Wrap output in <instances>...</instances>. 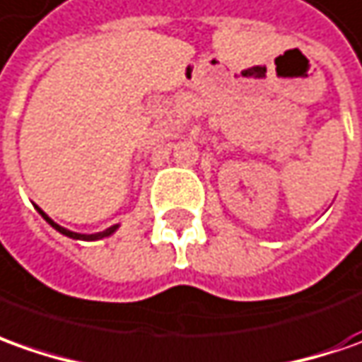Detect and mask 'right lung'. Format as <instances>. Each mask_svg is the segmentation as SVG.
Here are the masks:
<instances>
[{"label": "right lung", "instance_id": "1", "mask_svg": "<svg viewBox=\"0 0 362 362\" xmlns=\"http://www.w3.org/2000/svg\"><path fill=\"white\" fill-rule=\"evenodd\" d=\"M35 208H37V212L44 216V220L47 222V224H52V226H54L57 232H62L64 236H69V238H74V240H100V238H106V236H110V234H114V232L118 230V224H116V226H110V228H106L104 232H95V234H80V232H71V230H68V228H64V226L56 224V222L49 218L44 210L40 208V206H35Z\"/></svg>", "mask_w": 362, "mask_h": 362}]
</instances>
